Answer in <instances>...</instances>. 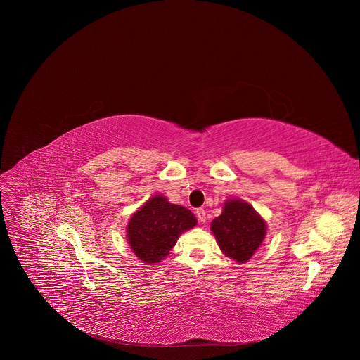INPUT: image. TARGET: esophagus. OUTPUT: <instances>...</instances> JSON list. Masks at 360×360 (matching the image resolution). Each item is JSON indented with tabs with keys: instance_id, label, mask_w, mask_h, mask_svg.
<instances>
[{
	"instance_id": "34e87169",
	"label": "esophagus",
	"mask_w": 360,
	"mask_h": 360,
	"mask_svg": "<svg viewBox=\"0 0 360 360\" xmlns=\"http://www.w3.org/2000/svg\"><path fill=\"white\" fill-rule=\"evenodd\" d=\"M196 218H198V221H199L200 224H205V222H207V212H205V210L199 208V210L196 211Z\"/></svg>"
}]
</instances>
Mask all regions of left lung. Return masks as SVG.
Returning a JSON list of instances; mask_svg holds the SVG:
<instances>
[{
  "label": "left lung",
  "instance_id": "1",
  "mask_svg": "<svg viewBox=\"0 0 360 360\" xmlns=\"http://www.w3.org/2000/svg\"><path fill=\"white\" fill-rule=\"evenodd\" d=\"M211 231L222 252L243 264L261 246L266 233V224L250 205L239 199H229L222 215L212 221Z\"/></svg>",
  "mask_w": 360,
  "mask_h": 360
}]
</instances>
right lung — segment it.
<instances>
[{"label":"right lung","mask_w":360,"mask_h":360,"mask_svg":"<svg viewBox=\"0 0 360 360\" xmlns=\"http://www.w3.org/2000/svg\"><path fill=\"white\" fill-rule=\"evenodd\" d=\"M196 225L195 215L164 196L150 198L128 224V242L142 262H161L181 233Z\"/></svg>","instance_id":"1"}]
</instances>
